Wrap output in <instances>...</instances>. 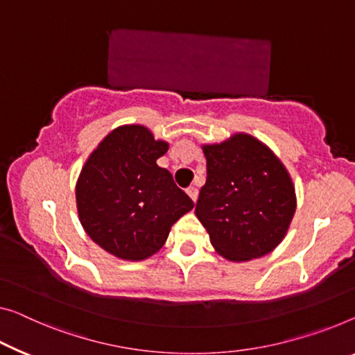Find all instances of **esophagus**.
<instances>
[{"label": "esophagus", "mask_w": 355, "mask_h": 355, "mask_svg": "<svg viewBox=\"0 0 355 355\" xmlns=\"http://www.w3.org/2000/svg\"><path fill=\"white\" fill-rule=\"evenodd\" d=\"M187 193H188V196H189V198H191L193 200H194V202H196V199H198V188H194V187H189L188 189H187Z\"/></svg>", "instance_id": "esophagus-1"}]
</instances>
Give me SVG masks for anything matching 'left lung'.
<instances>
[{
  "instance_id": "left-lung-1",
  "label": "left lung",
  "mask_w": 355,
  "mask_h": 355,
  "mask_svg": "<svg viewBox=\"0 0 355 355\" xmlns=\"http://www.w3.org/2000/svg\"><path fill=\"white\" fill-rule=\"evenodd\" d=\"M207 178L196 216L215 250L231 261H247L274 250L296 209L287 171L261 141L237 134L204 146Z\"/></svg>"
}]
</instances>
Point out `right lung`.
Masks as SVG:
<instances>
[{
    "mask_svg": "<svg viewBox=\"0 0 355 355\" xmlns=\"http://www.w3.org/2000/svg\"><path fill=\"white\" fill-rule=\"evenodd\" d=\"M168 150L144 125H123L105 137L76 184L79 220L89 237L123 260L159 250L172 225L194 207L172 173L156 164Z\"/></svg>",
    "mask_w": 355,
    "mask_h": 355,
    "instance_id": "obj_1",
    "label": "right lung"
}]
</instances>
